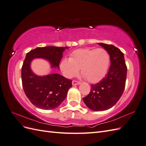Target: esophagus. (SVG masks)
Returning a JSON list of instances; mask_svg holds the SVG:
<instances>
[{
	"mask_svg": "<svg viewBox=\"0 0 146 146\" xmlns=\"http://www.w3.org/2000/svg\"><path fill=\"white\" fill-rule=\"evenodd\" d=\"M72 84L73 86L78 85H80V82H77L76 80H73L72 82Z\"/></svg>",
	"mask_w": 146,
	"mask_h": 146,
	"instance_id": "esophagus-1",
	"label": "esophagus"
}]
</instances>
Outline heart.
<instances>
[{
	"label": "heart",
	"mask_w": 146,
	"mask_h": 146,
	"mask_svg": "<svg viewBox=\"0 0 146 146\" xmlns=\"http://www.w3.org/2000/svg\"><path fill=\"white\" fill-rule=\"evenodd\" d=\"M110 63V55L103 48H80L72 52L69 59H63L60 69L64 76L68 78L76 76L80 69L84 77L91 83H95L105 76Z\"/></svg>",
	"instance_id": "b5f03b06"
}]
</instances>
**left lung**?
Returning <instances> with one entry per match:
<instances>
[{"instance_id": "obj_1", "label": "left lung", "mask_w": 146, "mask_h": 146, "mask_svg": "<svg viewBox=\"0 0 146 146\" xmlns=\"http://www.w3.org/2000/svg\"><path fill=\"white\" fill-rule=\"evenodd\" d=\"M110 56L108 72L98 83L91 85L90 94L83 98L84 103L92 111H105L115 105L125 89L127 66L123 53L113 45L98 43Z\"/></svg>"}]
</instances>
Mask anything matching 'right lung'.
I'll list each match as a JSON object with an SVG mask.
<instances>
[{"label": "right lung", "mask_w": 146, "mask_h": 146, "mask_svg": "<svg viewBox=\"0 0 146 146\" xmlns=\"http://www.w3.org/2000/svg\"><path fill=\"white\" fill-rule=\"evenodd\" d=\"M68 47L47 46L37 47L26 55L21 70L25 94L33 105L42 110H53L61 104L72 87V80L58 74L38 76L31 69L32 61L43 59L50 63V68L59 69L63 54Z\"/></svg>", "instance_id": "obj_1"}]
</instances>
